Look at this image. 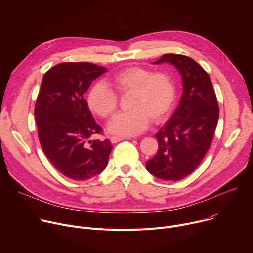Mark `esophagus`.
Instances as JSON below:
<instances>
[{
  "label": "esophagus",
  "instance_id": "34e87169",
  "mask_svg": "<svg viewBox=\"0 0 253 253\" xmlns=\"http://www.w3.org/2000/svg\"><path fill=\"white\" fill-rule=\"evenodd\" d=\"M123 139H124V137H121V136H111L110 137V142L112 144H116V143H119V142L123 141Z\"/></svg>",
  "mask_w": 253,
  "mask_h": 253
}]
</instances>
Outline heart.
Segmentation results:
<instances>
[{"mask_svg": "<svg viewBox=\"0 0 253 253\" xmlns=\"http://www.w3.org/2000/svg\"><path fill=\"white\" fill-rule=\"evenodd\" d=\"M107 82L111 90L103 84H95L87 95L89 109L98 117L111 118L119 106L118 95L131 94L130 110L118 115L108 125V130L114 134L133 136L143 132L151 122H164L176 99L175 82L164 71L129 66L115 73Z\"/></svg>", "mask_w": 253, "mask_h": 253, "instance_id": "heart-1", "label": "heart"}]
</instances>
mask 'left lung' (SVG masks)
Segmentation results:
<instances>
[{
	"label": "left lung",
	"mask_w": 253,
	"mask_h": 253,
	"mask_svg": "<svg viewBox=\"0 0 253 253\" xmlns=\"http://www.w3.org/2000/svg\"><path fill=\"white\" fill-rule=\"evenodd\" d=\"M174 65L183 81V94L173 116L156 133L159 149L146 168L155 177L180 181L195 171L212 143L219 107L208 73L192 58L164 54L154 62Z\"/></svg>",
	"instance_id": "1"
}]
</instances>
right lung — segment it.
I'll list each match as a JSON object with an SVG mask.
<instances>
[{
  "label": "right lung",
  "instance_id": "obj_1",
  "mask_svg": "<svg viewBox=\"0 0 253 253\" xmlns=\"http://www.w3.org/2000/svg\"><path fill=\"white\" fill-rule=\"evenodd\" d=\"M106 71L89 62L55 65L44 74L36 99L34 115L41 148L56 169L75 181L100 174L112 150L108 138L91 139L102 133V127L83 98L91 82Z\"/></svg>",
  "mask_w": 253,
  "mask_h": 253
}]
</instances>
